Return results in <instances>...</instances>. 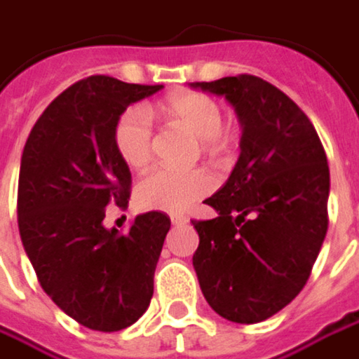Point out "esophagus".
Returning a JSON list of instances; mask_svg holds the SVG:
<instances>
[{"instance_id":"34e87169","label":"esophagus","mask_w":359,"mask_h":359,"mask_svg":"<svg viewBox=\"0 0 359 359\" xmlns=\"http://www.w3.org/2000/svg\"><path fill=\"white\" fill-rule=\"evenodd\" d=\"M170 222H172V225H187V223H189V217H184V215H172Z\"/></svg>"}]
</instances>
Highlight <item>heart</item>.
<instances>
[{"label": "heart", "mask_w": 359, "mask_h": 359, "mask_svg": "<svg viewBox=\"0 0 359 359\" xmlns=\"http://www.w3.org/2000/svg\"><path fill=\"white\" fill-rule=\"evenodd\" d=\"M162 116L170 123L184 128L193 136L213 148L223 126L222 105L203 93H177L160 105ZM117 154L134 168L142 170L152 158V121L142 107H132L117 119L114 132ZM213 182L203 170H170L158 168L137 184V203L150 211L184 213L211 191Z\"/></svg>", "instance_id": "b5f03b06"}]
</instances>
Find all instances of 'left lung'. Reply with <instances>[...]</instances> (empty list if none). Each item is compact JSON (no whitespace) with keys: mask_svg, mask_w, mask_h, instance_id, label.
<instances>
[{"mask_svg":"<svg viewBox=\"0 0 359 359\" xmlns=\"http://www.w3.org/2000/svg\"><path fill=\"white\" fill-rule=\"evenodd\" d=\"M236 109L240 156L205 199L215 219L193 222V266L209 306L233 323H260L305 286L327 233L329 166L301 107L260 76L191 83Z\"/></svg>","mask_w":359,"mask_h":359,"instance_id":"1","label":"left lung"}]
</instances>
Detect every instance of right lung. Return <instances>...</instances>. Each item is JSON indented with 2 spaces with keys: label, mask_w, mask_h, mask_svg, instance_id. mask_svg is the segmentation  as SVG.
I'll return each instance as SVG.
<instances>
[{
  "label": "right lung",
  "mask_w": 359,
  "mask_h": 359,
  "mask_svg": "<svg viewBox=\"0 0 359 359\" xmlns=\"http://www.w3.org/2000/svg\"><path fill=\"white\" fill-rule=\"evenodd\" d=\"M162 85L95 74L71 85L34 123L18 182V227L44 292L76 323L126 329L146 313L168 215L142 213L128 233L103 225L128 207L132 175L117 154V119Z\"/></svg>",
  "instance_id": "obj_1"
}]
</instances>
